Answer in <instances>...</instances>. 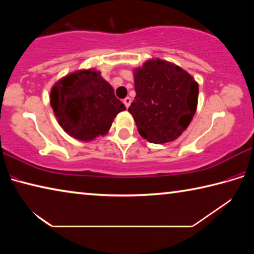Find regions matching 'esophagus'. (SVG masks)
Here are the masks:
<instances>
[{
    "label": "esophagus",
    "mask_w": 254,
    "mask_h": 254,
    "mask_svg": "<svg viewBox=\"0 0 254 254\" xmlns=\"http://www.w3.org/2000/svg\"><path fill=\"white\" fill-rule=\"evenodd\" d=\"M123 103H124V105H126L127 109H128V106L131 105V98L130 97H126L123 100Z\"/></svg>",
    "instance_id": "esophagus-1"
}]
</instances>
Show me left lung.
Masks as SVG:
<instances>
[{
	"mask_svg": "<svg viewBox=\"0 0 254 254\" xmlns=\"http://www.w3.org/2000/svg\"><path fill=\"white\" fill-rule=\"evenodd\" d=\"M134 88L128 112L141 136L161 144L186 130L198 100V84L187 71L165 60H148L134 69Z\"/></svg>",
	"mask_w": 254,
	"mask_h": 254,
	"instance_id": "8db88e82",
	"label": "left lung"
}]
</instances>
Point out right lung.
I'll use <instances>...</instances> for the list:
<instances>
[{"mask_svg":"<svg viewBox=\"0 0 254 254\" xmlns=\"http://www.w3.org/2000/svg\"><path fill=\"white\" fill-rule=\"evenodd\" d=\"M50 104L64 131L80 141L105 135L114 118L126 110L101 72L92 69L60 79L51 89Z\"/></svg>","mask_w":254,"mask_h":254,"instance_id":"1","label":"right lung"}]
</instances>
